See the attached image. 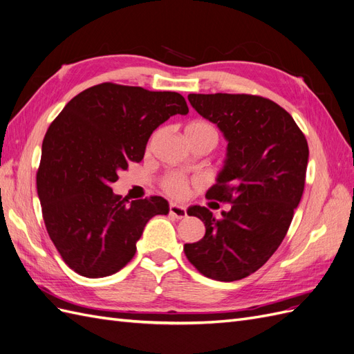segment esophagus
Returning a JSON list of instances; mask_svg holds the SVG:
<instances>
[{"mask_svg": "<svg viewBox=\"0 0 354 354\" xmlns=\"http://www.w3.org/2000/svg\"><path fill=\"white\" fill-rule=\"evenodd\" d=\"M169 213L172 214L174 218H176V219L187 218V209L184 206H179V204H175V203H172L169 206Z\"/></svg>", "mask_w": 354, "mask_h": 354, "instance_id": "34e87169", "label": "esophagus"}]
</instances>
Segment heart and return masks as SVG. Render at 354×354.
<instances>
[{"label":"heart","mask_w":354,"mask_h":354,"mask_svg":"<svg viewBox=\"0 0 354 354\" xmlns=\"http://www.w3.org/2000/svg\"><path fill=\"white\" fill-rule=\"evenodd\" d=\"M188 132H207V133H212L216 136V132L210 127V124L206 122H200V120L191 122L185 128V133H188ZM163 188L172 197L182 198L187 196V192L189 189V180L182 175H169L163 180Z\"/></svg>","instance_id":"1"}]
</instances>
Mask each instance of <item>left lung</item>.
I'll use <instances>...</instances> for the list:
<instances>
[{"label":"left lung","instance_id":"left-lung-1","mask_svg":"<svg viewBox=\"0 0 354 354\" xmlns=\"http://www.w3.org/2000/svg\"><path fill=\"white\" fill-rule=\"evenodd\" d=\"M200 116L214 123L227 142L223 167L209 188V207L231 203L222 218L191 206L206 234L184 252L204 277L238 281L277 252L303 196L309 147L288 111L248 94H189Z\"/></svg>","mask_w":354,"mask_h":354}]
</instances>
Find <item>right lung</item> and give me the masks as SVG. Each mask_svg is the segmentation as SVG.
I'll use <instances>...</instances> for the list:
<instances>
[{
  "label": "right lung",
  "instance_id": "obj_1",
  "mask_svg": "<svg viewBox=\"0 0 354 354\" xmlns=\"http://www.w3.org/2000/svg\"><path fill=\"white\" fill-rule=\"evenodd\" d=\"M188 111L178 93L106 82L73 97L50 124L38 196L51 241L79 275L119 272L135 256L147 222L169 213L163 197L129 201L113 194L111 184L129 162L142 160L162 123Z\"/></svg>",
  "mask_w": 354,
  "mask_h": 354
}]
</instances>
